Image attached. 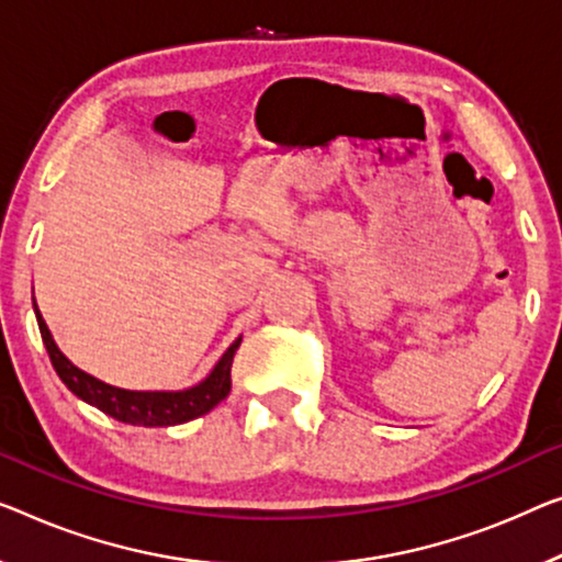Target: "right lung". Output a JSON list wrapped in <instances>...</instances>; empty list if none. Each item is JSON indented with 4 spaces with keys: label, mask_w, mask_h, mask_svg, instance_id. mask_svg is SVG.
<instances>
[{
    "label": "right lung",
    "mask_w": 562,
    "mask_h": 562,
    "mask_svg": "<svg viewBox=\"0 0 562 562\" xmlns=\"http://www.w3.org/2000/svg\"><path fill=\"white\" fill-rule=\"evenodd\" d=\"M35 315L40 325L42 342H45L49 361L60 375V381L70 389L75 396L86 401V404L100 408V412L119 418L123 424L133 426H176L187 424L191 418H199L212 412V408L229 396L232 391V361L237 353L241 338L224 350L220 363L212 368V373L196 386L183 391H128L111 386V383L95 379L75 366L67 358L49 333L47 323L42 321V313L35 303Z\"/></svg>",
    "instance_id": "add662e5"
}]
</instances>
